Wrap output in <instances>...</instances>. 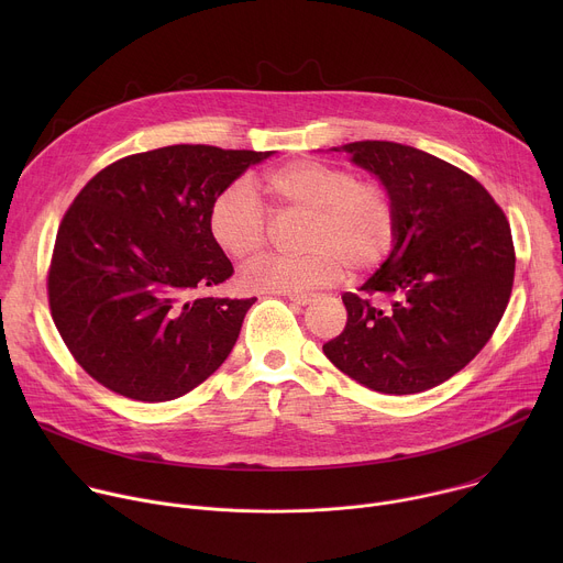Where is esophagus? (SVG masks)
I'll return each mask as SVG.
<instances>
[{
  "instance_id": "obj_1",
  "label": "esophagus",
  "mask_w": 563,
  "mask_h": 563,
  "mask_svg": "<svg viewBox=\"0 0 563 563\" xmlns=\"http://www.w3.org/2000/svg\"><path fill=\"white\" fill-rule=\"evenodd\" d=\"M287 298H289L291 302H296V305H309V302H313V296H311V294H287Z\"/></svg>"
}]
</instances>
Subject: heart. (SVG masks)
Masks as SVG:
<instances>
[{"label":"heart","instance_id":"heart-1","mask_svg":"<svg viewBox=\"0 0 563 563\" xmlns=\"http://www.w3.org/2000/svg\"><path fill=\"white\" fill-rule=\"evenodd\" d=\"M278 216L305 213L298 256L250 263L243 285L254 291H307L334 285L347 265L367 272L380 265L396 240V205L378 180H361L323 163H289L265 178ZM209 229L235 261L258 256L269 243V216L247 183H233L211 205Z\"/></svg>","mask_w":563,"mask_h":563}]
</instances>
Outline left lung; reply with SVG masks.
Returning a JSON list of instances; mask_svg holds the SVG:
<instances>
[{"label": "left lung", "instance_id": "1", "mask_svg": "<svg viewBox=\"0 0 563 563\" xmlns=\"http://www.w3.org/2000/svg\"><path fill=\"white\" fill-rule=\"evenodd\" d=\"M396 205L387 261L354 294L325 356L361 385L417 394L461 372L495 334L515 283L508 218L486 187L415 146L343 144Z\"/></svg>", "mask_w": 563, "mask_h": 563}]
</instances>
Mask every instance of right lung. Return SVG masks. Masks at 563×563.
I'll use <instances>...</instances> for the list:
<instances>
[{
  "mask_svg": "<svg viewBox=\"0 0 563 563\" xmlns=\"http://www.w3.org/2000/svg\"><path fill=\"white\" fill-rule=\"evenodd\" d=\"M269 155L163 146L118 159L75 196L57 229L46 289L62 341L91 378L163 404L224 363L256 298L205 294L233 274L209 211Z\"/></svg>",
  "mask_w": 563,
  "mask_h": 563,
  "instance_id": "add662e5",
  "label": "right lung"
}]
</instances>
